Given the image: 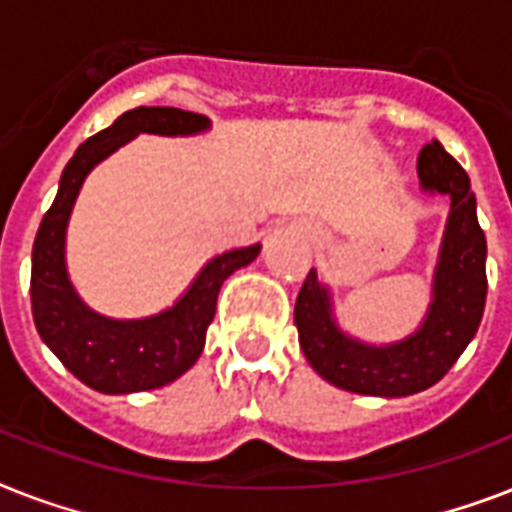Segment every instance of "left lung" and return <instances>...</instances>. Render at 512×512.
I'll return each instance as SVG.
<instances>
[{
    "instance_id": "8db88e82",
    "label": "left lung",
    "mask_w": 512,
    "mask_h": 512,
    "mask_svg": "<svg viewBox=\"0 0 512 512\" xmlns=\"http://www.w3.org/2000/svg\"><path fill=\"white\" fill-rule=\"evenodd\" d=\"M417 175L430 191L449 196L433 303L425 324L396 345L374 348L345 337L329 316V295L308 271L295 303L300 348L327 382L364 396H412L436 385L476 337L486 305V236L476 217L470 177L438 140L422 146Z\"/></svg>"
}]
</instances>
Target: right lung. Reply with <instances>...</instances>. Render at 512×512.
I'll list each match as a JSON object with an SVG mask.
<instances>
[{
  "instance_id": "1",
  "label": "right lung",
  "mask_w": 512,
  "mask_h": 512,
  "mask_svg": "<svg viewBox=\"0 0 512 512\" xmlns=\"http://www.w3.org/2000/svg\"><path fill=\"white\" fill-rule=\"evenodd\" d=\"M209 119L170 106H140L76 148L60 177L58 196L44 212L31 252V311L36 332L76 380L100 393L162 388L196 364L215 319L217 292L233 271L249 265L260 244L231 249L209 260L175 308L138 321H114L92 313L76 297L66 273L63 244L76 193L87 172L140 132L191 135Z\"/></svg>"
}]
</instances>
